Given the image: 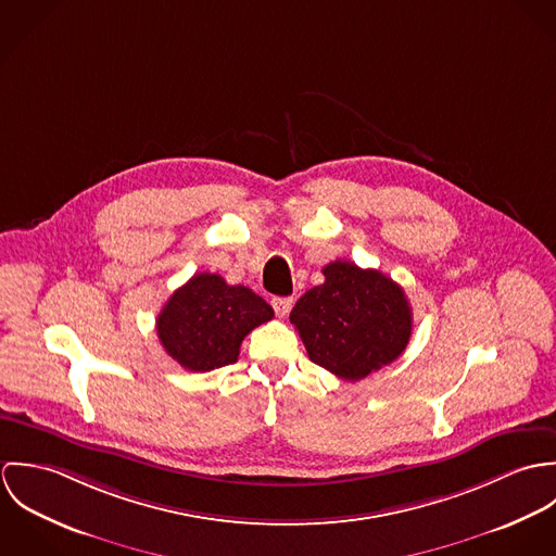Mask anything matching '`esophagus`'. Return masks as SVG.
Instances as JSON below:
<instances>
[{
	"label": "esophagus",
	"mask_w": 556,
	"mask_h": 556,
	"mask_svg": "<svg viewBox=\"0 0 556 556\" xmlns=\"http://www.w3.org/2000/svg\"><path fill=\"white\" fill-rule=\"evenodd\" d=\"M271 306H274L278 317H287L291 313V308H293V298H274Z\"/></svg>",
	"instance_id": "obj_1"
}]
</instances>
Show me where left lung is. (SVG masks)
I'll return each mask as SVG.
<instances>
[{
  "label": "left lung",
  "instance_id": "1",
  "mask_svg": "<svg viewBox=\"0 0 556 556\" xmlns=\"http://www.w3.org/2000/svg\"><path fill=\"white\" fill-rule=\"evenodd\" d=\"M323 276L325 282L306 291L289 317L311 362L344 381H359L397 359L413 329L402 287L351 261L325 265Z\"/></svg>",
  "mask_w": 556,
  "mask_h": 556
}]
</instances>
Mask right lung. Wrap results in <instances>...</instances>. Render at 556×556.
<instances>
[{
	"label": "right lung",
	"instance_id": "right-lung-1",
	"mask_svg": "<svg viewBox=\"0 0 556 556\" xmlns=\"http://www.w3.org/2000/svg\"><path fill=\"white\" fill-rule=\"evenodd\" d=\"M274 318L271 306L218 274H194L179 287L156 320L160 344L190 372H210L236 364L241 340Z\"/></svg>",
	"mask_w": 556,
	"mask_h": 556
}]
</instances>
